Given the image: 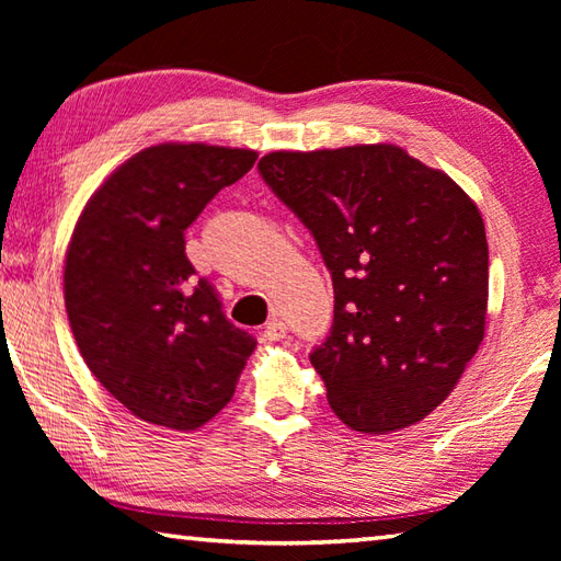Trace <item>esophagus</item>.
<instances>
[{
  "label": "esophagus",
  "instance_id": "esophagus-1",
  "mask_svg": "<svg viewBox=\"0 0 561 561\" xmlns=\"http://www.w3.org/2000/svg\"><path fill=\"white\" fill-rule=\"evenodd\" d=\"M265 337H267V340H274V342L287 337V325H284V320L270 318L267 325H265Z\"/></svg>",
  "mask_w": 561,
  "mask_h": 561
}]
</instances>
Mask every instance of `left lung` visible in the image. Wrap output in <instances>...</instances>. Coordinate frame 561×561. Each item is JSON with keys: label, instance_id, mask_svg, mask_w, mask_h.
<instances>
[{"label": "left lung", "instance_id": "obj_1", "mask_svg": "<svg viewBox=\"0 0 561 561\" xmlns=\"http://www.w3.org/2000/svg\"><path fill=\"white\" fill-rule=\"evenodd\" d=\"M262 181L313 233L335 318L311 364L354 432L422 422L484 337L490 250L478 205L396 145L272 151Z\"/></svg>", "mask_w": 561, "mask_h": 561}]
</instances>
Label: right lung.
<instances>
[{
  "label": "right lung",
  "instance_id": "obj_1",
  "mask_svg": "<svg viewBox=\"0 0 561 561\" xmlns=\"http://www.w3.org/2000/svg\"><path fill=\"white\" fill-rule=\"evenodd\" d=\"M255 159L250 149L149 147L91 195L71 233V335L103 388L149 424L193 432L209 422L255 350L185 255L187 226Z\"/></svg>",
  "mask_w": 561,
  "mask_h": 561
}]
</instances>
